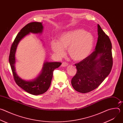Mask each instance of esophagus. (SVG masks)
<instances>
[{
  "instance_id": "obj_1",
  "label": "esophagus",
  "mask_w": 123,
  "mask_h": 123,
  "mask_svg": "<svg viewBox=\"0 0 123 123\" xmlns=\"http://www.w3.org/2000/svg\"><path fill=\"white\" fill-rule=\"evenodd\" d=\"M68 65V64L66 62H63L62 64V66L63 67H66Z\"/></svg>"
}]
</instances>
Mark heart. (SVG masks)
<instances>
[{"instance_id":"obj_1","label":"heart","mask_w":123,"mask_h":123,"mask_svg":"<svg viewBox=\"0 0 123 123\" xmlns=\"http://www.w3.org/2000/svg\"><path fill=\"white\" fill-rule=\"evenodd\" d=\"M92 35L84 30L76 29L62 33L58 42L53 41L51 49L59 56L64 54V50L68 49V54L73 60L79 61L88 57L94 45Z\"/></svg>"}]
</instances>
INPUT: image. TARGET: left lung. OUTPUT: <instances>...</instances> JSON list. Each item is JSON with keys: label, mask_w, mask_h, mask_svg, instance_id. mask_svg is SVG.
Here are the masks:
<instances>
[{"label": "left lung", "mask_w": 123, "mask_h": 123, "mask_svg": "<svg viewBox=\"0 0 123 123\" xmlns=\"http://www.w3.org/2000/svg\"><path fill=\"white\" fill-rule=\"evenodd\" d=\"M97 27L98 37L94 51L75 64L77 72L71 81L74 89L83 93L96 89L109 75L113 65L110 39L99 24Z\"/></svg>", "instance_id": "1"}]
</instances>
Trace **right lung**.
<instances>
[{
  "instance_id": "add662e5",
  "label": "right lung",
  "mask_w": 123,
  "mask_h": 123,
  "mask_svg": "<svg viewBox=\"0 0 123 123\" xmlns=\"http://www.w3.org/2000/svg\"><path fill=\"white\" fill-rule=\"evenodd\" d=\"M43 30V26L41 22H31L24 26L17 34L12 45L9 58L13 78L16 84L26 92L34 95L43 94L48 91L51 84L53 72L61 65V63L44 62L40 74L32 80L26 81L21 79L15 72V54L17 45L24 37L30 33H41Z\"/></svg>"
}]
</instances>
